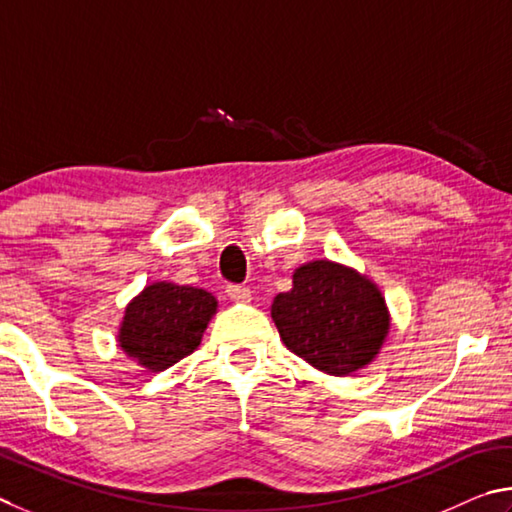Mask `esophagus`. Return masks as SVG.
Here are the masks:
<instances>
[{
  "instance_id": "1",
  "label": "esophagus",
  "mask_w": 512,
  "mask_h": 512,
  "mask_svg": "<svg viewBox=\"0 0 512 512\" xmlns=\"http://www.w3.org/2000/svg\"><path fill=\"white\" fill-rule=\"evenodd\" d=\"M227 297L233 303H249L251 292H249V288H242V285H227Z\"/></svg>"
}]
</instances>
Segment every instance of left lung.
<instances>
[{"mask_svg": "<svg viewBox=\"0 0 512 512\" xmlns=\"http://www.w3.org/2000/svg\"><path fill=\"white\" fill-rule=\"evenodd\" d=\"M272 319L288 351L328 375H351L378 357L391 317L378 285L353 267L312 261L276 294Z\"/></svg>", "mask_w": 512, "mask_h": 512, "instance_id": "left-lung-1", "label": "left lung"}]
</instances>
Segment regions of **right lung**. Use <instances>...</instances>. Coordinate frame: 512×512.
Listing matches in <instances>:
<instances>
[{
	"label": "right lung",
	"instance_id": "add662e5",
	"mask_svg": "<svg viewBox=\"0 0 512 512\" xmlns=\"http://www.w3.org/2000/svg\"><path fill=\"white\" fill-rule=\"evenodd\" d=\"M215 310L218 301L211 292L166 281L152 283L125 308L119 328L121 351L150 373L166 371L200 346Z\"/></svg>",
	"mask_w": 512,
	"mask_h": 512
}]
</instances>
